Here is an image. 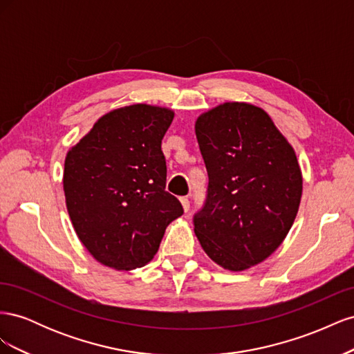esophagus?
<instances>
[{
  "instance_id": "34e87169",
  "label": "esophagus",
  "mask_w": 354,
  "mask_h": 354,
  "mask_svg": "<svg viewBox=\"0 0 354 354\" xmlns=\"http://www.w3.org/2000/svg\"><path fill=\"white\" fill-rule=\"evenodd\" d=\"M180 202H181V205H183V209L187 212V211H189V208H190V202H189V199H187V198H180Z\"/></svg>"
}]
</instances>
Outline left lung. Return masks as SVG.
I'll return each mask as SVG.
<instances>
[{"label": "left lung", "instance_id": "obj_1", "mask_svg": "<svg viewBox=\"0 0 354 354\" xmlns=\"http://www.w3.org/2000/svg\"><path fill=\"white\" fill-rule=\"evenodd\" d=\"M195 133L209 178L196 238L223 269L246 270L279 248L292 227L303 194L295 151L269 113L245 102L201 113Z\"/></svg>", "mask_w": 354, "mask_h": 354}]
</instances>
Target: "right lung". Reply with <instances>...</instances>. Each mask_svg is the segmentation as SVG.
<instances>
[{
    "label": "right lung",
    "instance_id": "add662e5",
    "mask_svg": "<svg viewBox=\"0 0 354 354\" xmlns=\"http://www.w3.org/2000/svg\"><path fill=\"white\" fill-rule=\"evenodd\" d=\"M174 111L137 103L99 118L69 149L63 171L66 208L80 241L116 270L143 267L168 224L183 214L165 192L160 143Z\"/></svg>",
    "mask_w": 354,
    "mask_h": 354
}]
</instances>
